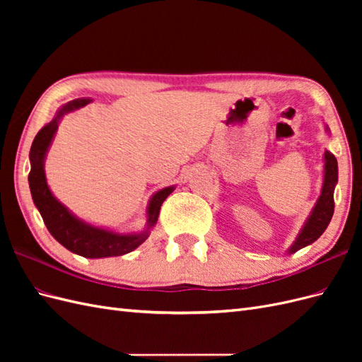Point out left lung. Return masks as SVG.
Returning a JSON list of instances; mask_svg holds the SVG:
<instances>
[{
	"mask_svg": "<svg viewBox=\"0 0 362 362\" xmlns=\"http://www.w3.org/2000/svg\"><path fill=\"white\" fill-rule=\"evenodd\" d=\"M326 133L329 128L326 127ZM338 182V163L332 152L325 151V168H323V184L320 196L317 199L314 208L311 210L308 218H306L298 237L287 250V254H294L299 249L314 243L325 229L329 225L334 214V190Z\"/></svg>",
	"mask_w": 362,
	"mask_h": 362,
	"instance_id": "1",
	"label": "left lung"
}]
</instances>
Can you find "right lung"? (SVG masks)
I'll use <instances>...</instances> for the list:
<instances>
[{
	"mask_svg": "<svg viewBox=\"0 0 362 362\" xmlns=\"http://www.w3.org/2000/svg\"><path fill=\"white\" fill-rule=\"evenodd\" d=\"M92 100H74L64 104L48 125L43 127L33 140L30 149L31 170L28 173V184L33 202L39 210L48 231L57 242L84 258H107L125 255L139 247L149 237L151 229L158 221L161 204L175 190V185L164 187L152 194L146 206V226L144 231L133 234H122L112 229L93 226L86 223L64 206L48 187L45 175L47 152L57 133L60 119L69 113L89 104Z\"/></svg>",
	"mask_w": 362,
	"mask_h": 362,
	"instance_id": "add662e5",
	"label": "right lung"
}]
</instances>
